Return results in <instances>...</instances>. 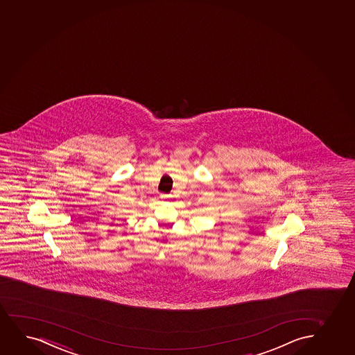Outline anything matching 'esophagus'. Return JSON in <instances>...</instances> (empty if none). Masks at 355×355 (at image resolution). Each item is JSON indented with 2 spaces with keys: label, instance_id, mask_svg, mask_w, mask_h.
I'll use <instances>...</instances> for the list:
<instances>
[{
  "label": "esophagus",
  "instance_id": "34e87169",
  "mask_svg": "<svg viewBox=\"0 0 355 355\" xmlns=\"http://www.w3.org/2000/svg\"><path fill=\"white\" fill-rule=\"evenodd\" d=\"M168 195H162V198H168Z\"/></svg>",
  "mask_w": 355,
  "mask_h": 355
}]
</instances>
